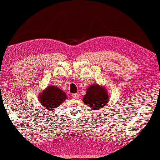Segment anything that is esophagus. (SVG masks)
I'll list each match as a JSON object with an SVG mask.
<instances>
[{
	"instance_id": "obj_1",
	"label": "esophagus",
	"mask_w": 160,
	"mask_h": 160,
	"mask_svg": "<svg viewBox=\"0 0 160 160\" xmlns=\"http://www.w3.org/2000/svg\"><path fill=\"white\" fill-rule=\"evenodd\" d=\"M72 96L74 99H78L79 98V93H75V94H72Z\"/></svg>"
}]
</instances>
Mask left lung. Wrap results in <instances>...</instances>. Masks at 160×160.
<instances>
[{"mask_svg":"<svg viewBox=\"0 0 160 160\" xmlns=\"http://www.w3.org/2000/svg\"><path fill=\"white\" fill-rule=\"evenodd\" d=\"M83 101L92 109L100 110L108 103V95L104 88L94 84L87 89Z\"/></svg>","mask_w":160,"mask_h":160,"instance_id":"8db88e82","label":"left lung"}]
</instances>
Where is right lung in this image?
<instances>
[{
  "label": "right lung",
  "mask_w": 160,
  "mask_h": 160,
  "mask_svg": "<svg viewBox=\"0 0 160 160\" xmlns=\"http://www.w3.org/2000/svg\"><path fill=\"white\" fill-rule=\"evenodd\" d=\"M66 98L65 92L53 86L48 87L39 97L42 105L49 110L55 109Z\"/></svg>",
  "instance_id": "right-lung-1"
}]
</instances>
